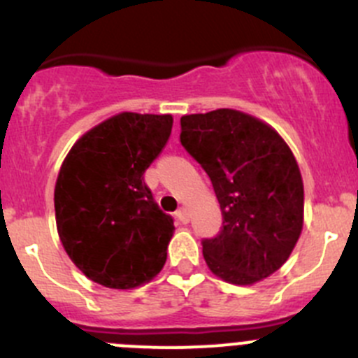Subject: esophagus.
Here are the masks:
<instances>
[{
    "label": "esophagus",
    "mask_w": 358,
    "mask_h": 358,
    "mask_svg": "<svg viewBox=\"0 0 358 358\" xmlns=\"http://www.w3.org/2000/svg\"><path fill=\"white\" fill-rule=\"evenodd\" d=\"M176 218H178L180 222H182V224H189V220H190V215H189V211L185 210V208H180L178 211H176Z\"/></svg>",
    "instance_id": "obj_1"
}]
</instances>
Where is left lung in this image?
Here are the masks:
<instances>
[{
  "label": "left lung",
  "mask_w": 358,
  "mask_h": 358,
  "mask_svg": "<svg viewBox=\"0 0 358 358\" xmlns=\"http://www.w3.org/2000/svg\"><path fill=\"white\" fill-rule=\"evenodd\" d=\"M180 126V141L210 176L224 218L220 232L203 239L208 267L234 285L267 278L303 231V178L289 145L238 110L185 115Z\"/></svg>",
  "instance_id": "1"
}]
</instances>
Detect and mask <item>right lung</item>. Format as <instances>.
Here are the masks:
<instances>
[{"mask_svg":"<svg viewBox=\"0 0 358 358\" xmlns=\"http://www.w3.org/2000/svg\"><path fill=\"white\" fill-rule=\"evenodd\" d=\"M171 127V115L119 113L87 131L62 162L54 190L59 238L99 285L134 289L164 266L175 225L143 175Z\"/></svg>","mask_w":358,"mask_h":358,"instance_id":"right-lung-1","label":"right lung"}]
</instances>
